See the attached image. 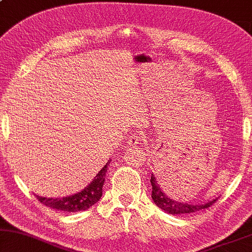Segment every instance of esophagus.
<instances>
[{"instance_id": "1", "label": "esophagus", "mask_w": 252, "mask_h": 252, "mask_svg": "<svg viewBox=\"0 0 252 252\" xmlns=\"http://www.w3.org/2000/svg\"><path fill=\"white\" fill-rule=\"evenodd\" d=\"M143 141V134L133 133L129 137V145L130 146H137L138 144H141Z\"/></svg>"}]
</instances>
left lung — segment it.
Instances as JSON below:
<instances>
[{
	"label": "left lung",
	"mask_w": 252,
	"mask_h": 252,
	"mask_svg": "<svg viewBox=\"0 0 252 252\" xmlns=\"http://www.w3.org/2000/svg\"><path fill=\"white\" fill-rule=\"evenodd\" d=\"M151 184H152V198H153L154 203L158 205V208L164 210L166 214L170 215H184V214H193V212L200 211L202 209H207L211 207L218 198L215 200L204 202L201 204H189L183 203V202L175 201L172 198L165 195L163 192V187L161 185V180L157 178L153 173L151 176Z\"/></svg>",
	"instance_id": "1"
}]
</instances>
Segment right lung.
I'll return each instance as SVG.
<instances>
[{
    "instance_id": "right-lung-1",
    "label": "right lung",
    "mask_w": 252,
    "mask_h": 252,
    "mask_svg": "<svg viewBox=\"0 0 252 252\" xmlns=\"http://www.w3.org/2000/svg\"><path fill=\"white\" fill-rule=\"evenodd\" d=\"M109 164V161L106 163V165L102 168L100 171L97 173L94 180L84 187V189L81 192L73 194L69 196L63 197H42L36 195L37 200L41 202L42 204L47 205L49 208L56 209V210H62L65 212H77V211H84L87 209L92 207L94 203H97L99 198L102 195V186L105 184V177L106 172H107V168Z\"/></svg>"
}]
</instances>
